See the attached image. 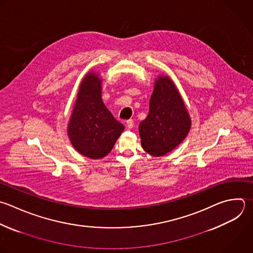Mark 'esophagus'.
Wrapping results in <instances>:
<instances>
[{
	"label": "esophagus",
	"mask_w": 253,
	"mask_h": 253,
	"mask_svg": "<svg viewBox=\"0 0 253 253\" xmlns=\"http://www.w3.org/2000/svg\"><path fill=\"white\" fill-rule=\"evenodd\" d=\"M126 126L128 128H132L133 127V121L132 120H127L126 121Z\"/></svg>",
	"instance_id": "34e87169"
}]
</instances>
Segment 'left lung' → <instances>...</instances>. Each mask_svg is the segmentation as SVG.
<instances>
[{"mask_svg":"<svg viewBox=\"0 0 253 253\" xmlns=\"http://www.w3.org/2000/svg\"><path fill=\"white\" fill-rule=\"evenodd\" d=\"M191 128V118L172 79L159 75L149 100V112L138 130L144 151L163 156L178 146Z\"/></svg>","mask_w":253,"mask_h":253,"instance_id":"8db88e82","label":"left lung"}]
</instances>
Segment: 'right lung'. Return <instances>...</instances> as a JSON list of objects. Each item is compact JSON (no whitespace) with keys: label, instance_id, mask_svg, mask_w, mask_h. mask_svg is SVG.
<instances>
[{"label":"right lung","instance_id":"1","mask_svg":"<svg viewBox=\"0 0 253 253\" xmlns=\"http://www.w3.org/2000/svg\"><path fill=\"white\" fill-rule=\"evenodd\" d=\"M124 129L102 100L100 74L88 72L79 86L67 126L71 144L83 156L101 159L111 152Z\"/></svg>","mask_w":253,"mask_h":253}]
</instances>
